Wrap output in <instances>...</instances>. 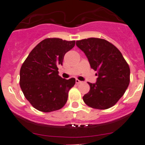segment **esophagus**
<instances>
[{"label": "esophagus", "mask_w": 145, "mask_h": 145, "mask_svg": "<svg viewBox=\"0 0 145 145\" xmlns=\"http://www.w3.org/2000/svg\"><path fill=\"white\" fill-rule=\"evenodd\" d=\"M76 83L77 84H81V83H82V81H80V80H78V79H76Z\"/></svg>", "instance_id": "1"}]
</instances>
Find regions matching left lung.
<instances>
[{"label":"left lung","instance_id":"8db88e82","mask_svg":"<svg viewBox=\"0 0 145 145\" xmlns=\"http://www.w3.org/2000/svg\"><path fill=\"white\" fill-rule=\"evenodd\" d=\"M76 44L85 53L98 76L96 83H88L90 91L83 97L84 103L95 109L111 108L124 95L130 84L127 61L116 46L103 39L91 37L78 40Z\"/></svg>","mask_w":145,"mask_h":145}]
</instances>
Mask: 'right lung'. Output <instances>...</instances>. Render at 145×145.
Instances as JSON below:
<instances>
[{
  "mask_svg": "<svg viewBox=\"0 0 145 145\" xmlns=\"http://www.w3.org/2000/svg\"><path fill=\"white\" fill-rule=\"evenodd\" d=\"M75 41L47 38L37 44L24 61L20 71V85L31 105L40 111L59 110L66 104L74 78L67 80L59 76L64 54L73 48Z\"/></svg>",
  "mask_w": 145,
  "mask_h": 145,
  "instance_id": "right-lung-1",
  "label": "right lung"
}]
</instances>
